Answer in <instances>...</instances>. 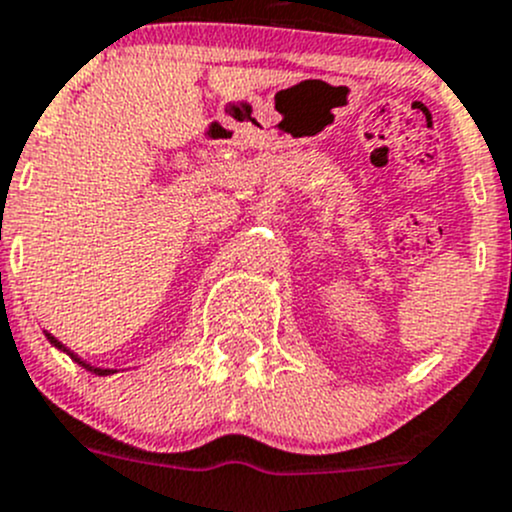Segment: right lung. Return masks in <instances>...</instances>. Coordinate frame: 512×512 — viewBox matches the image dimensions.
<instances>
[{
	"label": "right lung",
	"mask_w": 512,
	"mask_h": 512,
	"mask_svg": "<svg viewBox=\"0 0 512 512\" xmlns=\"http://www.w3.org/2000/svg\"><path fill=\"white\" fill-rule=\"evenodd\" d=\"M44 337H47V340H49V345H52V347H57L59 352H64V355H69V357H72V360L77 362L79 367H84V370H87V372H92V375H102V377H107V375H114V372H117V370H112V367H97V365H92V362L82 360V357H79L77 352H74V350H69L67 345H62V342H59L57 337L52 335V332H44Z\"/></svg>",
	"instance_id": "add662e5"
}]
</instances>
